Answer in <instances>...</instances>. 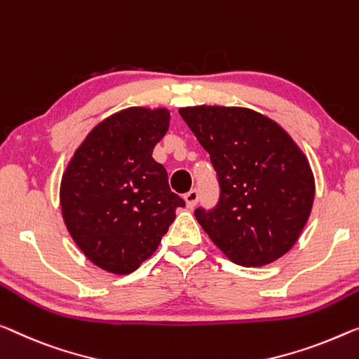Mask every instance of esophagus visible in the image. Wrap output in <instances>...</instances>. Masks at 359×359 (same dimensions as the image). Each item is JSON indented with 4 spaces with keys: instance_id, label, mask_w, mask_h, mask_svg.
I'll return each instance as SVG.
<instances>
[{
    "instance_id": "esophagus-1",
    "label": "esophagus",
    "mask_w": 359,
    "mask_h": 359,
    "mask_svg": "<svg viewBox=\"0 0 359 359\" xmlns=\"http://www.w3.org/2000/svg\"><path fill=\"white\" fill-rule=\"evenodd\" d=\"M185 201H187V206L189 208H194L196 203H198V198H200V194H198L196 189H191L190 191H187V194L184 195Z\"/></svg>"
}]
</instances>
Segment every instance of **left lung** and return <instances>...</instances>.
<instances>
[{"label":"left lung","instance_id":"8db88e82","mask_svg":"<svg viewBox=\"0 0 359 359\" xmlns=\"http://www.w3.org/2000/svg\"><path fill=\"white\" fill-rule=\"evenodd\" d=\"M182 119L210 153L217 205L196 208L210 238L240 266L269 264L290 250L311 212V168L287 132L245 108L195 106Z\"/></svg>","mask_w":359,"mask_h":359}]
</instances>
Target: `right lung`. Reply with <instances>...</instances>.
<instances>
[{"label":"right lung","instance_id":"right-lung-1","mask_svg":"<svg viewBox=\"0 0 359 359\" xmlns=\"http://www.w3.org/2000/svg\"><path fill=\"white\" fill-rule=\"evenodd\" d=\"M168 127L165 109L116 112L88 133L62 175L67 231L90 261L114 274L148 259L185 206L151 158Z\"/></svg>","mask_w":359,"mask_h":359}]
</instances>
